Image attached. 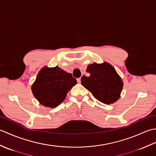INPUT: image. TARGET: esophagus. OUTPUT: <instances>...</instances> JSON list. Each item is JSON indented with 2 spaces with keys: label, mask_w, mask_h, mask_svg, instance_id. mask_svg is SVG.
Segmentation results:
<instances>
[{
  "label": "esophagus",
  "mask_w": 156,
  "mask_h": 156,
  "mask_svg": "<svg viewBox=\"0 0 156 156\" xmlns=\"http://www.w3.org/2000/svg\"><path fill=\"white\" fill-rule=\"evenodd\" d=\"M77 82H78V83H80V82H81V78H77Z\"/></svg>",
  "instance_id": "esophagus-1"
}]
</instances>
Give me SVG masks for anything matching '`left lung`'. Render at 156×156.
<instances>
[{"mask_svg":"<svg viewBox=\"0 0 156 156\" xmlns=\"http://www.w3.org/2000/svg\"><path fill=\"white\" fill-rule=\"evenodd\" d=\"M87 72L90 76L81 78V84L102 103L110 105L121 97L123 82L113 66L108 62L89 64Z\"/></svg>","mask_w":156,"mask_h":156,"instance_id":"left-lung-1","label":"left lung"}]
</instances>
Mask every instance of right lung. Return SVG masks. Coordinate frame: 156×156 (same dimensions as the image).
<instances>
[{"label": "right lung", "instance_id": "right-lung-1", "mask_svg": "<svg viewBox=\"0 0 156 156\" xmlns=\"http://www.w3.org/2000/svg\"><path fill=\"white\" fill-rule=\"evenodd\" d=\"M77 84L70 73L55 66L42 68L31 86V91L39 103L55 108L64 101L69 90Z\"/></svg>", "mask_w": 156, "mask_h": 156}]
</instances>
